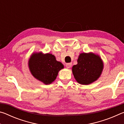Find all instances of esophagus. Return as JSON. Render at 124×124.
Wrapping results in <instances>:
<instances>
[{
    "label": "esophagus",
    "instance_id": "obj_1",
    "mask_svg": "<svg viewBox=\"0 0 124 124\" xmlns=\"http://www.w3.org/2000/svg\"><path fill=\"white\" fill-rule=\"evenodd\" d=\"M72 63H67L66 64V68H70L71 66H72Z\"/></svg>",
    "mask_w": 124,
    "mask_h": 124
}]
</instances>
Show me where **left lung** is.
<instances>
[{
	"label": "left lung",
	"instance_id": "obj_1",
	"mask_svg": "<svg viewBox=\"0 0 124 124\" xmlns=\"http://www.w3.org/2000/svg\"><path fill=\"white\" fill-rule=\"evenodd\" d=\"M78 64L72 67L75 80L82 85H89L99 78L103 69V63L98 54L92 52L81 53Z\"/></svg>",
	"mask_w": 124,
	"mask_h": 124
}]
</instances>
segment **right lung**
Wrapping results in <instances>:
<instances>
[{
	"instance_id": "right-lung-1",
	"label": "right lung",
	"mask_w": 124,
	"mask_h": 124,
	"mask_svg": "<svg viewBox=\"0 0 124 124\" xmlns=\"http://www.w3.org/2000/svg\"><path fill=\"white\" fill-rule=\"evenodd\" d=\"M28 67L35 79L46 85L51 84L56 79L58 72L64 68L61 62L56 61L51 54L34 52L29 58Z\"/></svg>"
}]
</instances>
